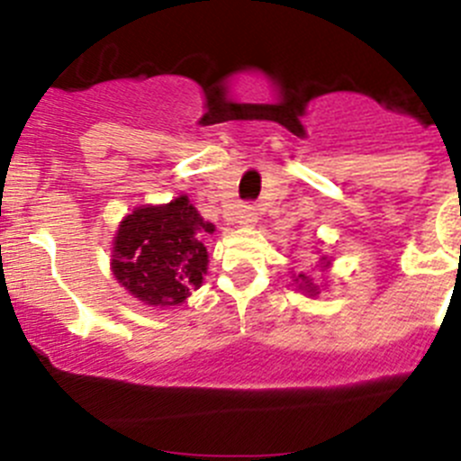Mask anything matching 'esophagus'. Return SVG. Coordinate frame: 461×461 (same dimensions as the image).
<instances>
[{
	"instance_id": "34e87169",
	"label": "esophagus",
	"mask_w": 461,
	"mask_h": 461,
	"mask_svg": "<svg viewBox=\"0 0 461 461\" xmlns=\"http://www.w3.org/2000/svg\"><path fill=\"white\" fill-rule=\"evenodd\" d=\"M257 207H252V204H240V209L236 212V222L243 227H252L257 222Z\"/></svg>"
}]
</instances>
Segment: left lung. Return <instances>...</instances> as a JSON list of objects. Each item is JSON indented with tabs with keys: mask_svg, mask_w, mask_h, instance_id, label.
Instances as JSON below:
<instances>
[{
	"mask_svg": "<svg viewBox=\"0 0 461 461\" xmlns=\"http://www.w3.org/2000/svg\"><path fill=\"white\" fill-rule=\"evenodd\" d=\"M330 260H325V257H321V267H328ZM296 283H299V290H305L310 296H317L319 294V285H314L312 278L305 276V274H299V276H292Z\"/></svg>",
	"mask_w": 461,
	"mask_h": 461,
	"instance_id": "obj_1",
	"label": "left lung"
}]
</instances>
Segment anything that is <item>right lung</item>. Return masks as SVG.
Returning <instances> with one entry per match:
<instances>
[{"instance_id": "1", "label": "right lung", "mask_w": 461, "mask_h": 461, "mask_svg": "<svg viewBox=\"0 0 461 461\" xmlns=\"http://www.w3.org/2000/svg\"><path fill=\"white\" fill-rule=\"evenodd\" d=\"M207 234H213V225L203 221L187 196L136 207L115 231V281L144 305L185 303L207 274Z\"/></svg>"}]
</instances>
